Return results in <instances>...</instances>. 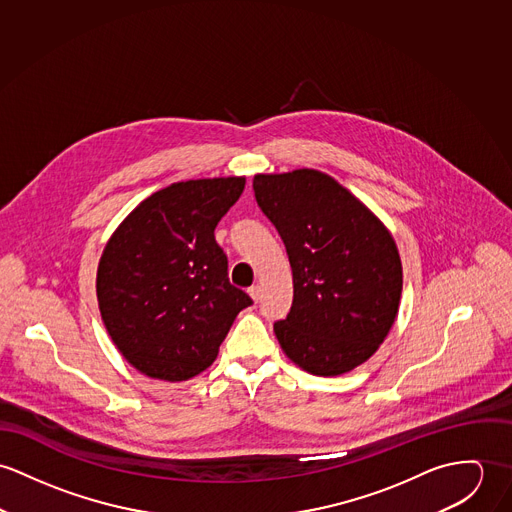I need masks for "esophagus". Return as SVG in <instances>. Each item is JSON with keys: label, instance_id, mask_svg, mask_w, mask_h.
I'll return each mask as SVG.
<instances>
[{"label": "esophagus", "instance_id": "1", "mask_svg": "<svg viewBox=\"0 0 512 512\" xmlns=\"http://www.w3.org/2000/svg\"><path fill=\"white\" fill-rule=\"evenodd\" d=\"M249 296H251V298L257 302V300L261 298V286H259V284L251 286V288H249Z\"/></svg>", "mask_w": 512, "mask_h": 512}]
</instances>
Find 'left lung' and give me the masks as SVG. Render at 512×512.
Masks as SVG:
<instances>
[{
    "mask_svg": "<svg viewBox=\"0 0 512 512\" xmlns=\"http://www.w3.org/2000/svg\"><path fill=\"white\" fill-rule=\"evenodd\" d=\"M253 190L292 269V306L275 322L286 357L320 377L365 363L400 304L402 265L391 231L338 180L314 169L255 174Z\"/></svg>",
    "mask_w": 512,
    "mask_h": 512,
    "instance_id": "8db88e82",
    "label": "left lung"
}]
</instances>
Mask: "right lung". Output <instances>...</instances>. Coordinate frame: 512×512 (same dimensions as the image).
I'll return each instance as SVG.
<instances>
[{
    "mask_svg": "<svg viewBox=\"0 0 512 512\" xmlns=\"http://www.w3.org/2000/svg\"><path fill=\"white\" fill-rule=\"evenodd\" d=\"M245 176L174 182L145 198L104 247L96 292L104 326L139 373L186 381L218 357L253 300L229 283L214 229Z\"/></svg>",
    "mask_w": 512,
    "mask_h": 512,
    "instance_id": "right-lung-1",
    "label": "right lung"
}]
</instances>
